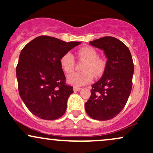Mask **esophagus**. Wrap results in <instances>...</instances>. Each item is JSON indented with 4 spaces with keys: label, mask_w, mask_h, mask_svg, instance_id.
<instances>
[{
    "label": "esophagus",
    "mask_w": 153,
    "mask_h": 153,
    "mask_svg": "<svg viewBox=\"0 0 153 153\" xmlns=\"http://www.w3.org/2000/svg\"><path fill=\"white\" fill-rule=\"evenodd\" d=\"M80 88H78V87H74L73 88V91H74V92H77V91H79L80 90Z\"/></svg>",
    "instance_id": "esophagus-1"
}]
</instances>
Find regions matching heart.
<instances>
[{"label":"heart","mask_w":153,"mask_h":153,"mask_svg":"<svg viewBox=\"0 0 153 153\" xmlns=\"http://www.w3.org/2000/svg\"><path fill=\"white\" fill-rule=\"evenodd\" d=\"M78 56L80 59L85 60L82 66V72L73 73L67 78L68 83L75 87H80L89 83L93 80L94 75L99 78L103 75L106 68V62L98 57V53L91 47H83L78 51ZM60 65L65 73H71L74 69L75 59L71 52L63 54L59 60Z\"/></svg>","instance_id":"heart-1"}]
</instances>
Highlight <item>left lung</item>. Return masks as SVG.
I'll use <instances>...</instances> for the list:
<instances>
[{"label": "left lung", "instance_id": "1", "mask_svg": "<svg viewBox=\"0 0 153 153\" xmlns=\"http://www.w3.org/2000/svg\"><path fill=\"white\" fill-rule=\"evenodd\" d=\"M89 43L103 50L107 61L101 78L91 85V95L85 103V109L92 119L108 120L122 111L130 95L134 73L132 57L128 47L112 36Z\"/></svg>", "mask_w": 153, "mask_h": 153}]
</instances>
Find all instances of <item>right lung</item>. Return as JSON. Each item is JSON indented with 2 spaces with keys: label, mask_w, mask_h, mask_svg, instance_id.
<instances>
[{
  "label": "right lung",
  "mask_w": 153,
  "mask_h": 153,
  "mask_svg": "<svg viewBox=\"0 0 153 153\" xmlns=\"http://www.w3.org/2000/svg\"><path fill=\"white\" fill-rule=\"evenodd\" d=\"M79 42L40 36L23 48L16 66L20 97L33 114L54 120L64 114L73 87L66 85L60 58Z\"/></svg>",
  "instance_id": "1"
}]
</instances>
